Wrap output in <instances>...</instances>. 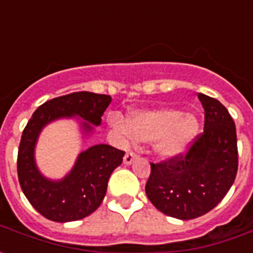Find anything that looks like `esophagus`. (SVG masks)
Wrapping results in <instances>:
<instances>
[{
    "instance_id": "esophagus-1",
    "label": "esophagus",
    "mask_w": 253,
    "mask_h": 253,
    "mask_svg": "<svg viewBox=\"0 0 253 253\" xmlns=\"http://www.w3.org/2000/svg\"><path fill=\"white\" fill-rule=\"evenodd\" d=\"M136 156H138V155L135 154V152H132V151H127L126 155H125V158H123V163H125V164H131V163L136 159Z\"/></svg>"
}]
</instances>
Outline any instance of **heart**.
<instances>
[{
    "label": "heart",
    "instance_id": "heart-1",
    "mask_svg": "<svg viewBox=\"0 0 253 253\" xmlns=\"http://www.w3.org/2000/svg\"><path fill=\"white\" fill-rule=\"evenodd\" d=\"M113 126L123 130L118 118L113 119ZM127 131L138 142H155V150L162 158H174L193 142L198 122L193 115H182L176 109L138 111L127 119Z\"/></svg>",
    "mask_w": 253,
    "mask_h": 253
}]
</instances>
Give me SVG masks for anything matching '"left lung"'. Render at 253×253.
<instances>
[{"label": "left lung", "instance_id": "left-lung-1", "mask_svg": "<svg viewBox=\"0 0 253 253\" xmlns=\"http://www.w3.org/2000/svg\"><path fill=\"white\" fill-rule=\"evenodd\" d=\"M204 131L174 158L151 163L146 194L155 208L177 219H194L215 208L234 184L238 143L234 119L215 98L198 93Z\"/></svg>", "mask_w": 253, "mask_h": 253}]
</instances>
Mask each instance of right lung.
I'll return each instance as SVG.
<instances>
[{"instance_id":"add662e5","label":"right lung","mask_w":253,"mask_h":253,"mask_svg":"<svg viewBox=\"0 0 253 253\" xmlns=\"http://www.w3.org/2000/svg\"><path fill=\"white\" fill-rule=\"evenodd\" d=\"M111 97L90 91H76L49 99L34 111L22 132L18 148V180L26 198L42 215L53 222L83 219L95 211L106 194L107 181L123 162L125 151L97 144L81 152L68 176L49 181L42 176L34 160V148L41 130L57 118L77 115L95 126L110 105ZM85 132L91 127L83 123Z\"/></svg>"}]
</instances>
